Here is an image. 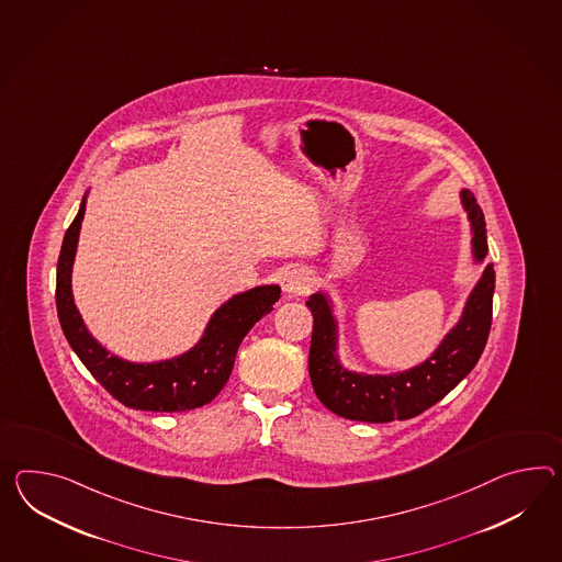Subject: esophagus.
I'll list each match as a JSON object with an SVG mask.
<instances>
[{"label":"esophagus","instance_id":"34e87169","mask_svg":"<svg viewBox=\"0 0 562 562\" xmlns=\"http://www.w3.org/2000/svg\"><path fill=\"white\" fill-rule=\"evenodd\" d=\"M280 284H282V290L286 294L301 296V294H306L313 288V276H311L308 270H304V268H292V270H288L286 274L282 276Z\"/></svg>","mask_w":562,"mask_h":562}]
</instances>
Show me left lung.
I'll use <instances>...</instances> for the list:
<instances>
[{
    "instance_id": "8db88e82",
    "label": "left lung",
    "mask_w": 562,
    "mask_h": 562,
    "mask_svg": "<svg viewBox=\"0 0 562 562\" xmlns=\"http://www.w3.org/2000/svg\"><path fill=\"white\" fill-rule=\"evenodd\" d=\"M461 205L471 223V254L475 263L487 256V229L475 196L463 189ZM495 272L487 263L467 296L463 313L437 349L423 363L396 373H359L347 370L339 357V323L327 292L306 301L313 313V339L308 353L311 382L318 400L330 412L359 423L408 420L447 396L475 368L492 329Z\"/></svg>"
}]
</instances>
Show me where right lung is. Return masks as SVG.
<instances>
[{"label":"right lung","mask_w":562,"mask_h":562,"mask_svg":"<svg viewBox=\"0 0 562 562\" xmlns=\"http://www.w3.org/2000/svg\"><path fill=\"white\" fill-rule=\"evenodd\" d=\"M87 194L89 192H85L79 213L65 233L56 266V313L72 351L97 382L127 408L184 412L205 406L229 380L239 345L261 316L272 311L280 299V286L249 288L223 302L209 318L203 337L182 356L151 363L111 356L82 323L70 286Z\"/></svg>","instance_id":"obj_1"}]
</instances>
